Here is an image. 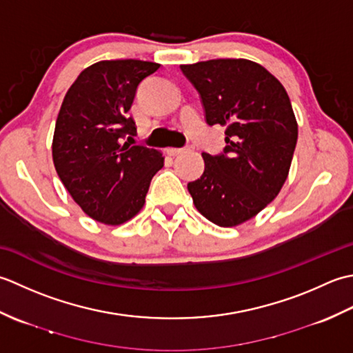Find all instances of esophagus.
<instances>
[{
  "label": "esophagus",
  "instance_id": "esophagus-1",
  "mask_svg": "<svg viewBox=\"0 0 353 353\" xmlns=\"http://www.w3.org/2000/svg\"><path fill=\"white\" fill-rule=\"evenodd\" d=\"M185 150H187V148H170V149H168V154L172 157H176L179 154L185 152Z\"/></svg>",
  "mask_w": 353,
  "mask_h": 353
}]
</instances>
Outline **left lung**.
<instances>
[{
  "label": "left lung",
  "mask_w": 353,
  "mask_h": 353,
  "mask_svg": "<svg viewBox=\"0 0 353 353\" xmlns=\"http://www.w3.org/2000/svg\"><path fill=\"white\" fill-rule=\"evenodd\" d=\"M198 91L207 125L225 126L221 154L203 152L204 172L187 184L198 212L233 227L263 210L286 181L299 128L283 85L247 59L179 67Z\"/></svg>",
  "instance_id": "8db88e82"
}]
</instances>
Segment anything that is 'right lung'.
<instances>
[{"label":"right lung","instance_id":"right-lung-1","mask_svg":"<svg viewBox=\"0 0 353 353\" xmlns=\"http://www.w3.org/2000/svg\"><path fill=\"white\" fill-rule=\"evenodd\" d=\"M160 63L119 59L85 68L70 86L56 120L53 163L65 189L99 222L119 225L145 204L161 152L121 145L137 132L129 110L146 77Z\"/></svg>","mask_w":353,"mask_h":353}]
</instances>
